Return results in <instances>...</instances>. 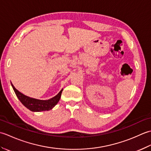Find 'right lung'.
<instances>
[{
    "label": "right lung",
    "instance_id": "1",
    "mask_svg": "<svg viewBox=\"0 0 151 151\" xmlns=\"http://www.w3.org/2000/svg\"><path fill=\"white\" fill-rule=\"evenodd\" d=\"M11 84L19 100L25 107L32 111H48L52 109L60 101L63 91L62 89L55 97L48 99V100H40V99L31 98L22 94L14 87L12 83H11Z\"/></svg>",
    "mask_w": 151,
    "mask_h": 151
}]
</instances>
